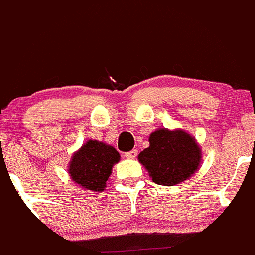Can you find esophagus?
I'll return each mask as SVG.
<instances>
[{"mask_svg":"<svg viewBox=\"0 0 255 255\" xmlns=\"http://www.w3.org/2000/svg\"><path fill=\"white\" fill-rule=\"evenodd\" d=\"M137 154H138V152L135 149H133V150H130V152H127L125 154V157L126 158H128V159H134L135 157H137Z\"/></svg>","mask_w":255,"mask_h":255,"instance_id":"1","label":"esophagus"}]
</instances>
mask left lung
<instances>
[{
  "label": "left lung",
  "instance_id": "8db88e82",
  "mask_svg": "<svg viewBox=\"0 0 255 255\" xmlns=\"http://www.w3.org/2000/svg\"><path fill=\"white\" fill-rule=\"evenodd\" d=\"M202 150L196 138L182 129L162 128L149 135V147L138 155L154 183L175 185L198 170Z\"/></svg>",
  "mask_w": 255,
  "mask_h": 255
}]
</instances>
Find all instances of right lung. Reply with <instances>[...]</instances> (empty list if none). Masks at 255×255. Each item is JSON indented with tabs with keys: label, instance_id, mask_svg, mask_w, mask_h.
I'll list each match as a JSON object with an SVG mask.
<instances>
[{
	"label": "right lung",
	"instance_id": "1",
	"mask_svg": "<svg viewBox=\"0 0 255 255\" xmlns=\"http://www.w3.org/2000/svg\"><path fill=\"white\" fill-rule=\"evenodd\" d=\"M121 155L112 145L90 139L75 154L68 167L71 179L92 192H102Z\"/></svg>",
	"mask_w": 255,
	"mask_h": 255
}]
</instances>
